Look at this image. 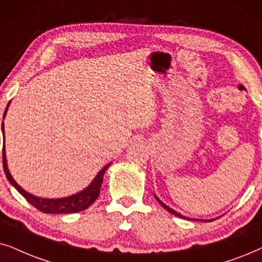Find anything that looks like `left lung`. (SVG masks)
<instances>
[{
    "mask_svg": "<svg viewBox=\"0 0 262 262\" xmlns=\"http://www.w3.org/2000/svg\"><path fill=\"white\" fill-rule=\"evenodd\" d=\"M157 200H158V202H159V204H160V205H162V206H163L164 208H165V210H166L167 212H170V213H172L173 215H177V217H180V218H186V217H184V215H182V214H180V213H177V212H175V211H173V210H171V208H170V207H167V206H166V205H164V204H163V202L159 200V199H157ZM186 219H188V218H186Z\"/></svg>",
    "mask_w": 262,
    "mask_h": 262,
    "instance_id": "left-lung-1",
    "label": "left lung"
}]
</instances>
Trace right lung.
<instances>
[{
  "mask_svg": "<svg viewBox=\"0 0 262 262\" xmlns=\"http://www.w3.org/2000/svg\"><path fill=\"white\" fill-rule=\"evenodd\" d=\"M6 113H7V109L5 111V115ZM2 129H3V124H2ZM2 159H3V170H5L7 180L9 181L12 186L15 187V189L19 191V193L21 194L33 207H36L38 211L44 212V213H76V212L83 211L86 210V208H89L91 205L97 200V198L99 196L104 172H105L107 166H109V164H107L105 167H103V169L98 172V175L96 176V179L93 180V182L91 183L86 189H83L78 194L72 195V196H68V198H63V199H43V198L33 196L32 194H29L27 191L24 190L21 187L17 186V183L13 180L12 175H10L8 171V167H7L5 147L2 148Z\"/></svg>",
  "mask_w": 262,
  "mask_h": 262,
  "instance_id": "obj_1",
  "label": "right lung"
}]
</instances>
